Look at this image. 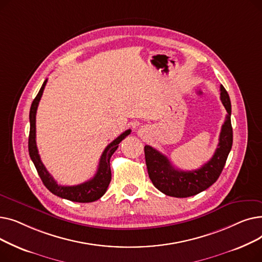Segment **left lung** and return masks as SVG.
I'll list each match as a JSON object with an SVG mask.
<instances>
[{"instance_id":"left-lung-1","label":"left lung","mask_w":262,"mask_h":262,"mask_svg":"<svg viewBox=\"0 0 262 262\" xmlns=\"http://www.w3.org/2000/svg\"><path fill=\"white\" fill-rule=\"evenodd\" d=\"M220 99L224 105L227 116L220 133L219 144L212 158L204 166L193 171L175 169L169 159L149 145L144 146L145 163L149 180L162 193L173 198H188L195 195L216 182L225 166L232 145L231 104L225 88L221 85Z\"/></svg>"}]
</instances>
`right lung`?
<instances>
[{
	"label": "right lung",
	"mask_w": 262,
	"mask_h": 262,
	"mask_svg": "<svg viewBox=\"0 0 262 262\" xmlns=\"http://www.w3.org/2000/svg\"><path fill=\"white\" fill-rule=\"evenodd\" d=\"M48 79L43 81L38 94L34 99L31 110H30V137H29V152L32 161L34 162L36 170L42 181L43 185L52 192L53 194L57 195L61 199H66L72 202L77 203H91L96 200L101 199L112 181V170H110V157L116 152L119 147V143L130 134V129H127L121 134L117 139H115L112 143H109L101 156L99 168L95 175L90 181L85 182L76 186H60L54 180L53 176L48 172L46 167L43 166L42 161L40 159L38 154V148L36 144V113L40 102L41 96H42L45 87L47 85Z\"/></svg>",
	"instance_id": "obj_1"
}]
</instances>
